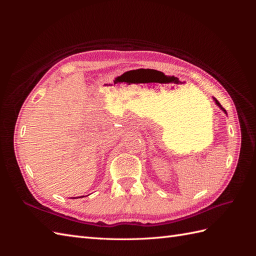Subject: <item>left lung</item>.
<instances>
[{
  "label": "left lung",
  "instance_id": "1",
  "mask_svg": "<svg viewBox=\"0 0 256 256\" xmlns=\"http://www.w3.org/2000/svg\"><path fill=\"white\" fill-rule=\"evenodd\" d=\"M214 102H216V106H219V108H220V109H221V110H222V111H223V112H224V113H226V109H224V108H222V106H221V104H220V102H218V100H216V98H214Z\"/></svg>",
  "mask_w": 256,
  "mask_h": 256
}]
</instances>
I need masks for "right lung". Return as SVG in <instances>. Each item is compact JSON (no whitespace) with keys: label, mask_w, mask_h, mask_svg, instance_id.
<instances>
[{"label":"right lung","mask_w":256,"mask_h":256,"mask_svg":"<svg viewBox=\"0 0 256 256\" xmlns=\"http://www.w3.org/2000/svg\"><path fill=\"white\" fill-rule=\"evenodd\" d=\"M80 198H81V196H80Z\"/></svg>","instance_id":"obj_1"}]
</instances>
